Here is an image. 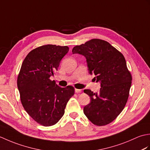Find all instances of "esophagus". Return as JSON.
I'll return each mask as SVG.
<instances>
[{
	"label": "esophagus",
	"instance_id": "1",
	"mask_svg": "<svg viewBox=\"0 0 150 150\" xmlns=\"http://www.w3.org/2000/svg\"><path fill=\"white\" fill-rule=\"evenodd\" d=\"M75 93H81L82 92V90H79V89H75Z\"/></svg>",
	"mask_w": 150,
	"mask_h": 150
}]
</instances>
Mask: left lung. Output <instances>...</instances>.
<instances>
[{"label":"left lung","instance_id":"8db88e82","mask_svg":"<svg viewBox=\"0 0 150 150\" xmlns=\"http://www.w3.org/2000/svg\"><path fill=\"white\" fill-rule=\"evenodd\" d=\"M72 52L86 57L90 73L101 85L98 93L84 90L91 98L84 108L85 115L95 125H107L122 112L128 99L132 76L125 58L109 42L98 39L75 46Z\"/></svg>","mask_w":150,"mask_h":150}]
</instances>
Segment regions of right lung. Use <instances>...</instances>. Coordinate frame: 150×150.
Here are the masks:
<instances>
[{
  "label": "right lung",
  "mask_w": 150,
  "mask_h": 150,
  "mask_svg": "<svg viewBox=\"0 0 150 150\" xmlns=\"http://www.w3.org/2000/svg\"><path fill=\"white\" fill-rule=\"evenodd\" d=\"M68 51L67 46H41L31 50L22 64L17 77L21 103L28 115L42 126L58 122L75 93L71 86L60 88L50 79Z\"/></svg>",
  "instance_id": "obj_1"
}]
</instances>
